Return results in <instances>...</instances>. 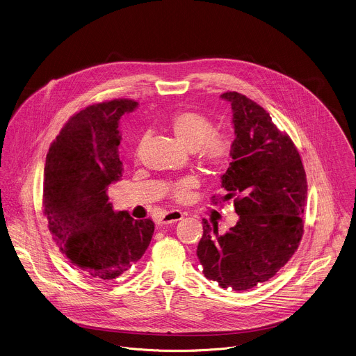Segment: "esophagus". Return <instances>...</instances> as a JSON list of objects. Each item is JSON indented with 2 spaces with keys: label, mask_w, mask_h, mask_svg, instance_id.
I'll return each mask as SVG.
<instances>
[{
  "label": "esophagus",
  "mask_w": 356,
  "mask_h": 356,
  "mask_svg": "<svg viewBox=\"0 0 356 356\" xmlns=\"http://www.w3.org/2000/svg\"><path fill=\"white\" fill-rule=\"evenodd\" d=\"M184 214L179 211H172V212H168V213L163 214L162 217L158 218V224L159 225H165V224H172V222H176L179 220L183 218Z\"/></svg>",
  "instance_id": "1"
}]
</instances>
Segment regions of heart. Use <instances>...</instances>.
<instances>
[{
  "instance_id": "1",
  "label": "heart",
  "mask_w": 356,
  "mask_h": 356,
  "mask_svg": "<svg viewBox=\"0 0 356 356\" xmlns=\"http://www.w3.org/2000/svg\"><path fill=\"white\" fill-rule=\"evenodd\" d=\"M168 128L176 139L188 148H193L198 165L205 170L222 169L232 154V140L221 131H214L213 122L205 114L197 110H179L168 121ZM143 140H139L135 156L142 154ZM195 186L193 179H184L170 186L169 195L177 202H187L190 191Z\"/></svg>"
}]
</instances>
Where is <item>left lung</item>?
<instances>
[{
    "instance_id": "obj_1",
    "label": "left lung",
    "mask_w": 356,
    "mask_h": 356,
    "mask_svg": "<svg viewBox=\"0 0 356 356\" xmlns=\"http://www.w3.org/2000/svg\"><path fill=\"white\" fill-rule=\"evenodd\" d=\"M222 99L234 111L232 162L221 177L224 197L232 201L238 222L218 234L208 220L197 256L208 280L232 290H248L273 278L296 253L304 234L307 176L290 136L270 114L238 92Z\"/></svg>"
}]
</instances>
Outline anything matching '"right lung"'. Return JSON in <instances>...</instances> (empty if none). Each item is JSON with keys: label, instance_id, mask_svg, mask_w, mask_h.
<instances>
[{"label": "right lung", "instance_id": "obj_1", "mask_svg": "<svg viewBox=\"0 0 356 356\" xmlns=\"http://www.w3.org/2000/svg\"><path fill=\"white\" fill-rule=\"evenodd\" d=\"M132 99L95 103L75 113L51 143L44 169L42 208L59 250L88 278H118L145 253L151 218L114 213L107 188L122 176L118 120Z\"/></svg>", "mask_w": 356, "mask_h": 356}]
</instances>
